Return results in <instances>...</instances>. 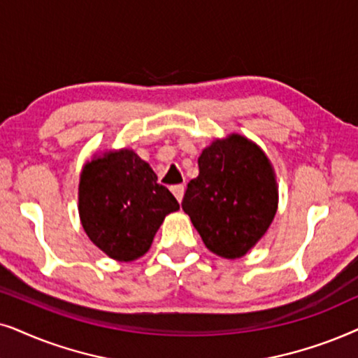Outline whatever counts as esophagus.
Segmentation results:
<instances>
[{"instance_id": "34e87169", "label": "esophagus", "mask_w": 358, "mask_h": 358, "mask_svg": "<svg viewBox=\"0 0 358 358\" xmlns=\"http://www.w3.org/2000/svg\"><path fill=\"white\" fill-rule=\"evenodd\" d=\"M171 193L175 194V198L178 199V201H182L185 194V187L183 185H175V187H171Z\"/></svg>"}]
</instances>
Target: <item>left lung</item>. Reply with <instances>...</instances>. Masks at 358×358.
I'll return each mask as SVG.
<instances>
[{
	"label": "left lung",
	"mask_w": 358,
	"mask_h": 358,
	"mask_svg": "<svg viewBox=\"0 0 358 358\" xmlns=\"http://www.w3.org/2000/svg\"><path fill=\"white\" fill-rule=\"evenodd\" d=\"M182 208L204 245L224 259L245 255L270 227L278 189L266 155L245 137L216 141L198 159Z\"/></svg>",
	"instance_id": "left-lung-1"
}]
</instances>
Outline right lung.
<instances>
[{
  "label": "right lung",
  "mask_w": 358,
  "mask_h": 358,
  "mask_svg": "<svg viewBox=\"0 0 358 358\" xmlns=\"http://www.w3.org/2000/svg\"><path fill=\"white\" fill-rule=\"evenodd\" d=\"M176 209L173 194L157 183L150 165L132 150L108 152L82 171L78 211L83 229L114 260L144 255L166 214Z\"/></svg>",
  "instance_id": "add662e5"
}]
</instances>
